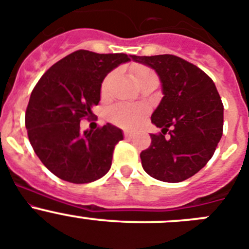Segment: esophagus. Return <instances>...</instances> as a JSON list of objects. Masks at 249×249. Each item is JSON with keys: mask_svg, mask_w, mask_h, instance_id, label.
Wrapping results in <instances>:
<instances>
[{"mask_svg": "<svg viewBox=\"0 0 249 249\" xmlns=\"http://www.w3.org/2000/svg\"><path fill=\"white\" fill-rule=\"evenodd\" d=\"M124 135L126 139H131L134 136V133H131V131H125Z\"/></svg>", "mask_w": 249, "mask_h": 249, "instance_id": "esophagus-1", "label": "esophagus"}]
</instances>
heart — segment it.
<instances>
[{
	"label": "heart",
	"instance_id": "obj_1",
	"mask_svg": "<svg viewBox=\"0 0 249 249\" xmlns=\"http://www.w3.org/2000/svg\"><path fill=\"white\" fill-rule=\"evenodd\" d=\"M149 75H155L151 69L144 66H136L133 68V77L135 82L144 79ZM146 114V108L144 107H131V105H116L108 113V118L111 123L119 126L131 129L138 126L144 115Z\"/></svg>",
	"mask_w": 249,
	"mask_h": 249
}]
</instances>
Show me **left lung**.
<instances>
[{
	"label": "left lung",
	"mask_w": 249,
	"mask_h": 249,
	"mask_svg": "<svg viewBox=\"0 0 249 249\" xmlns=\"http://www.w3.org/2000/svg\"><path fill=\"white\" fill-rule=\"evenodd\" d=\"M134 62L156 71L163 97L151 115L161 127L141 151L142 169L163 182H181L213 156L223 131V104L214 83L198 67L172 54L139 57ZM166 132L169 136L164 138Z\"/></svg>",
	"instance_id": "8db88e82"
}]
</instances>
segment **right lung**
Wrapping results in <instances>:
<instances>
[{
    "label": "right lung",
    "instance_id": "add662e5",
    "mask_svg": "<svg viewBox=\"0 0 249 249\" xmlns=\"http://www.w3.org/2000/svg\"><path fill=\"white\" fill-rule=\"evenodd\" d=\"M129 60L124 53L80 49L53 64L38 80L26 110L27 134L39 160L57 178L88 183L110 170L123 130L107 123L94 131H82L80 120L93 115L108 73Z\"/></svg>",
    "mask_w": 249,
    "mask_h": 249
}]
</instances>
